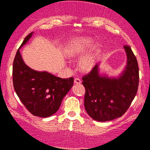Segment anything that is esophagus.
Here are the masks:
<instances>
[{"mask_svg": "<svg viewBox=\"0 0 150 150\" xmlns=\"http://www.w3.org/2000/svg\"><path fill=\"white\" fill-rule=\"evenodd\" d=\"M74 83L75 84H80L81 83V79H79V78H75V80H74Z\"/></svg>", "mask_w": 150, "mask_h": 150, "instance_id": "34e87169", "label": "esophagus"}]
</instances>
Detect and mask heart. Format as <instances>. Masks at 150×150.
I'll return each mask as SVG.
<instances>
[{"label": "heart", "instance_id": "b5f03b06", "mask_svg": "<svg viewBox=\"0 0 150 150\" xmlns=\"http://www.w3.org/2000/svg\"><path fill=\"white\" fill-rule=\"evenodd\" d=\"M93 40L90 38H81L79 39L70 44L66 51V55L70 58L83 55L92 46ZM95 62V55L90 54L82 58L79 62V68L84 72L90 71L93 68Z\"/></svg>", "mask_w": 150, "mask_h": 150}]
</instances>
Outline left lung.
Masks as SVG:
<instances>
[{
    "label": "left lung",
    "instance_id": "obj_1",
    "mask_svg": "<svg viewBox=\"0 0 150 150\" xmlns=\"http://www.w3.org/2000/svg\"><path fill=\"white\" fill-rule=\"evenodd\" d=\"M127 54L126 69L120 77H102L98 65L82 77L86 90L84 107L95 120L105 122L120 117L126 113L134 99L139 82V66L129 46H124Z\"/></svg>",
    "mask_w": 150,
    "mask_h": 150
}]
</instances>
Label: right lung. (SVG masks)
Returning <instances> with one entry per match:
<instances>
[{
	"instance_id": "obj_1",
	"label": "right lung",
	"mask_w": 150,
	"mask_h": 150,
	"mask_svg": "<svg viewBox=\"0 0 150 150\" xmlns=\"http://www.w3.org/2000/svg\"><path fill=\"white\" fill-rule=\"evenodd\" d=\"M26 37L17 50L13 64V83L19 99L35 116L47 117L56 113L63 98L73 85V78L61 79L46 71L29 68L19 49L32 36Z\"/></svg>"
}]
</instances>
